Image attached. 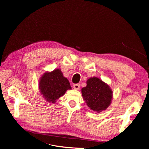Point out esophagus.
<instances>
[{"label":"esophagus","mask_w":149,"mask_h":149,"mask_svg":"<svg viewBox=\"0 0 149 149\" xmlns=\"http://www.w3.org/2000/svg\"><path fill=\"white\" fill-rule=\"evenodd\" d=\"M73 88H74V89L78 90L80 88V84H73Z\"/></svg>","instance_id":"1"}]
</instances>
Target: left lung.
<instances>
[{
    "label": "left lung",
    "instance_id": "8db88e82",
    "mask_svg": "<svg viewBox=\"0 0 149 149\" xmlns=\"http://www.w3.org/2000/svg\"><path fill=\"white\" fill-rule=\"evenodd\" d=\"M86 84L81 93L88 106L98 113L106 110L111 104L113 93L109 86L95 76L89 78Z\"/></svg>",
    "mask_w": 149,
    "mask_h": 149
}]
</instances>
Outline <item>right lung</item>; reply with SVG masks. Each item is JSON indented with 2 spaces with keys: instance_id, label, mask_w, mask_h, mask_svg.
<instances>
[{
  "instance_id": "obj_1",
  "label": "right lung",
  "mask_w": 149,
  "mask_h": 149,
  "mask_svg": "<svg viewBox=\"0 0 149 149\" xmlns=\"http://www.w3.org/2000/svg\"><path fill=\"white\" fill-rule=\"evenodd\" d=\"M38 87L45 100L50 103H55L67 90L71 89L69 81L60 69L45 72L40 79Z\"/></svg>"
}]
</instances>
